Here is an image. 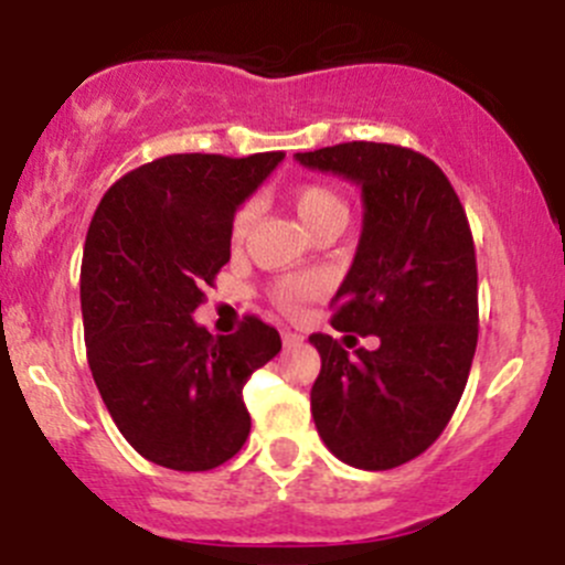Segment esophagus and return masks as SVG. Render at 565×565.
Listing matches in <instances>:
<instances>
[{
    "mask_svg": "<svg viewBox=\"0 0 565 565\" xmlns=\"http://www.w3.org/2000/svg\"><path fill=\"white\" fill-rule=\"evenodd\" d=\"M281 341H284V347H298V344H303V335L292 333V330H284Z\"/></svg>",
    "mask_w": 565,
    "mask_h": 565,
    "instance_id": "1",
    "label": "esophagus"
}]
</instances>
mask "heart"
<instances>
[{
  "instance_id": "heart-1",
  "label": "heart",
  "mask_w": 565,
  "mask_h": 565,
  "mask_svg": "<svg viewBox=\"0 0 565 565\" xmlns=\"http://www.w3.org/2000/svg\"><path fill=\"white\" fill-rule=\"evenodd\" d=\"M289 204L295 207L298 218L303 221V226L309 232L319 230L324 224H347V202L341 199V193H335L330 185H322V182H306V185H298L292 193H289ZM250 221H254V207L250 204H243L241 210L232 218V243L241 246L246 241ZM317 292V284L311 278L295 276V278H281V281L273 287V303L278 306L287 315H295L311 295Z\"/></svg>"
}]
</instances>
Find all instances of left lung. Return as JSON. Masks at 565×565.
Returning <instances> with one entry per match:
<instances>
[{
    "label": "left lung",
    "instance_id": "1",
    "mask_svg": "<svg viewBox=\"0 0 565 565\" xmlns=\"http://www.w3.org/2000/svg\"><path fill=\"white\" fill-rule=\"evenodd\" d=\"M295 161L361 188V241L330 322L380 341L347 352L309 335L322 358L311 415L333 457L391 470L443 435L467 385L478 341L470 224L443 169L407 147L347 141Z\"/></svg>",
    "mask_w": 565,
    "mask_h": 565
}]
</instances>
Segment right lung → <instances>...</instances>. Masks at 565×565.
Returning a JSON list of instances; mask_svg holds the SVG:
<instances>
[{
	"label": "right lung",
	"instance_id": "add662e5",
	"mask_svg": "<svg viewBox=\"0 0 565 565\" xmlns=\"http://www.w3.org/2000/svg\"><path fill=\"white\" fill-rule=\"evenodd\" d=\"M284 161L167 156L119 177L89 224L82 262L87 361L125 440L169 470H213L250 431L243 385L281 350L246 317L232 335L193 322L230 262L237 207Z\"/></svg>",
	"mask_w": 565,
	"mask_h": 565
}]
</instances>
